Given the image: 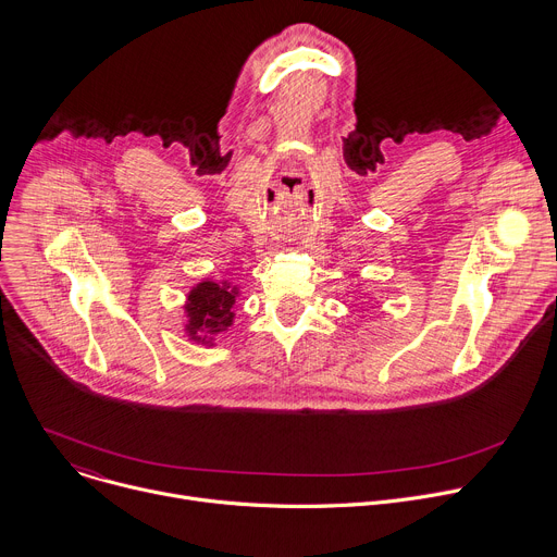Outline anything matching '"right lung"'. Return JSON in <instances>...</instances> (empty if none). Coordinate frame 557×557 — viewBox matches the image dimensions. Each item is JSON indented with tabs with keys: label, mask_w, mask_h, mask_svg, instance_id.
<instances>
[{
	"label": "right lung",
	"mask_w": 557,
	"mask_h": 557,
	"mask_svg": "<svg viewBox=\"0 0 557 557\" xmlns=\"http://www.w3.org/2000/svg\"><path fill=\"white\" fill-rule=\"evenodd\" d=\"M235 290L228 286H220L213 282H202L189 293L187 314H189V333L196 335L198 331L213 337L231 326ZM200 339V337H198Z\"/></svg>",
	"instance_id": "right-lung-1"
}]
</instances>
